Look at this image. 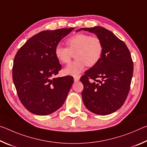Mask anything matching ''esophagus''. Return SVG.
I'll use <instances>...</instances> for the list:
<instances>
[{
	"label": "esophagus",
	"mask_w": 147,
	"mask_h": 147,
	"mask_svg": "<svg viewBox=\"0 0 147 147\" xmlns=\"http://www.w3.org/2000/svg\"><path fill=\"white\" fill-rule=\"evenodd\" d=\"M80 80V76H76V77H74V82H77Z\"/></svg>",
	"instance_id": "obj_1"
}]
</instances>
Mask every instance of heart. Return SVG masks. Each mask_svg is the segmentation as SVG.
<instances>
[{
	"mask_svg": "<svg viewBox=\"0 0 147 147\" xmlns=\"http://www.w3.org/2000/svg\"><path fill=\"white\" fill-rule=\"evenodd\" d=\"M68 47L58 45L54 49V54L59 61L67 63L71 61L73 53H75L76 61L70 63L63 69L65 74L78 76L86 66L95 65L100 61L103 53V43L96 36L78 33L67 40Z\"/></svg>",
	"mask_w": 147,
	"mask_h": 147,
	"instance_id": "obj_1",
	"label": "heart"
}]
</instances>
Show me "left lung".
<instances>
[{"label":"left lung","mask_w":147,"mask_h":147,"mask_svg":"<svg viewBox=\"0 0 147 147\" xmlns=\"http://www.w3.org/2000/svg\"><path fill=\"white\" fill-rule=\"evenodd\" d=\"M80 30L95 34L104 47L100 61L80 78L84 104L94 113L109 115L123 105L130 91L134 71L130 53L123 41L103 27L82 28L76 32Z\"/></svg>","instance_id":"1"}]
</instances>
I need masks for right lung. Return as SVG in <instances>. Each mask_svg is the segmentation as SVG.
I'll list each match as a JSON object with an SVG mask.
<instances>
[{"mask_svg": "<svg viewBox=\"0 0 147 147\" xmlns=\"http://www.w3.org/2000/svg\"><path fill=\"white\" fill-rule=\"evenodd\" d=\"M73 28L40 32L17 52L12 76L19 98L35 115H47L63 105L74 82L71 76L56 78L61 65L54 49Z\"/></svg>", "mask_w": 147, "mask_h": 147, "instance_id": "obj_1", "label": "right lung"}]
</instances>
